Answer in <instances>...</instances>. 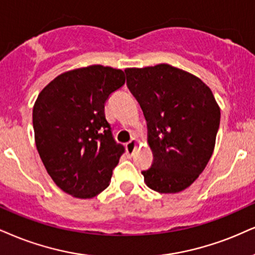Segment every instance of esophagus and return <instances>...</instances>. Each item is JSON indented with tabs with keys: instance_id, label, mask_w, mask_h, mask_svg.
Here are the masks:
<instances>
[{
	"instance_id": "obj_1",
	"label": "esophagus",
	"mask_w": 255,
	"mask_h": 255,
	"mask_svg": "<svg viewBox=\"0 0 255 255\" xmlns=\"http://www.w3.org/2000/svg\"><path fill=\"white\" fill-rule=\"evenodd\" d=\"M137 144H138V142L136 139H131L130 142L127 143V151H128V155H133L134 149H136Z\"/></svg>"
}]
</instances>
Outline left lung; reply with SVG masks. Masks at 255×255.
<instances>
[{
    "instance_id": "left-lung-1",
    "label": "left lung",
    "mask_w": 255,
    "mask_h": 255,
    "mask_svg": "<svg viewBox=\"0 0 255 255\" xmlns=\"http://www.w3.org/2000/svg\"><path fill=\"white\" fill-rule=\"evenodd\" d=\"M128 90L147 123L153 163L142 171L150 189L184 190L209 162L220 127V109L202 80L170 65L127 68Z\"/></svg>"
}]
</instances>
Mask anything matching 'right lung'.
Returning <instances> with one entry per match:
<instances>
[{"mask_svg": "<svg viewBox=\"0 0 255 255\" xmlns=\"http://www.w3.org/2000/svg\"><path fill=\"white\" fill-rule=\"evenodd\" d=\"M125 84L122 70L93 65L66 72L41 91L33 109L35 144L60 189L91 199L109 187L125 152L105 117V102Z\"/></svg>", "mask_w": 255, "mask_h": 255, "instance_id": "right-lung-1", "label": "right lung"}]
</instances>
